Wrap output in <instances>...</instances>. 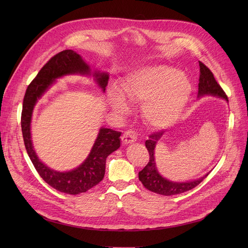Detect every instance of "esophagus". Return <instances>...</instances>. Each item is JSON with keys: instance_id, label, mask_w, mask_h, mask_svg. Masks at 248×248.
<instances>
[{"instance_id": "34e87169", "label": "esophagus", "mask_w": 248, "mask_h": 248, "mask_svg": "<svg viewBox=\"0 0 248 248\" xmlns=\"http://www.w3.org/2000/svg\"><path fill=\"white\" fill-rule=\"evenodd\" d=\"M122 140L124 145H128L132 144V142L137 141V134L134 131H126L123 137H122Z\"/></svg>"}]
</instances>
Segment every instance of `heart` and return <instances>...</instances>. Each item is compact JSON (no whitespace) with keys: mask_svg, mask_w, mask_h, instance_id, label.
I'll use <instances>...</instances> for the list:
<instances>
[{"mask_svg":"<svg viewBox=\"0 0 248 248\" xmlns=\"http://www.w3.org/2000/svg\"><path fill=\"white\" fill-rule=\"evenodd\" d=\"M188 78L166 65H153L128 73L121 84V93L111 89L108 93L111 108L125 114L128 102H142L141 115L153 128L174 124L183 112L191 95Z\"/></svg>","mask_w":248,"mask_h":248,"instance_id":"1","label":"heart"}]
</instances>
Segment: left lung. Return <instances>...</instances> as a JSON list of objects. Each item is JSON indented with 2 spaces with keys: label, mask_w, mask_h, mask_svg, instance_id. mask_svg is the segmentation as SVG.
<instances>
[{
  "label": "left lung",
  "mask_w": 248,
  "mask_h": 248,
  "mask_svg": "<svg viewBox=\"0 0 248 248\" xmlns=\"http://www.w3.org/2000/svg\"><path fill=\"white\" fill-rule=\"evenodd\" d=\"M199 66L200 76L198 84V97H202L205 95H212L217 96L219 98H223L226 101H228L225 93L215 80L214 75L210 71V69L202 62H199ZM163 134L164 132H157L151 135L149 137V140H146L145 145L150 154V161L148 165L139 173V179L142 183V185H144L148 190L157 194L165 195V196H172V195L187 192L198 186L201 182L209 175V173H207L206 175L197 180L186 182L171 181L163 177L158 171V168L157 165H155V148L158 140L163 136Z\"/></svg>",
  "instance_id": "8db88e82"
}]
</instances>
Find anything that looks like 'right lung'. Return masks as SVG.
<instances>
[{"mask_svg":"<svg viewBox=\"0 0 248 248\" xmlns=\"http://www.w3.org/2000/svg\"><path fill=\"white\" fill-rule=\"evenodd\" d=\"M66 75H93L102 93L106 91L109 78L108 72H101L99 70L91 71L89 65L75 51L64 50L59 52L44 65L27 87L23 100L21 126L25 148L38 174L48 185L57 191L77 195L94 187L103 179L106 173L107 158L121 147L120 137L122 133L113 131L111 128L100 127L87 158L81 165L67 172L55 171L38 158L34 150L31 134L34 108L38 100L55 83L58 78Z\"/></svg>","mask_w":248,"mask_h":248,"instance_id":"right-lung-1","label":"right lung"}]
</instances>
